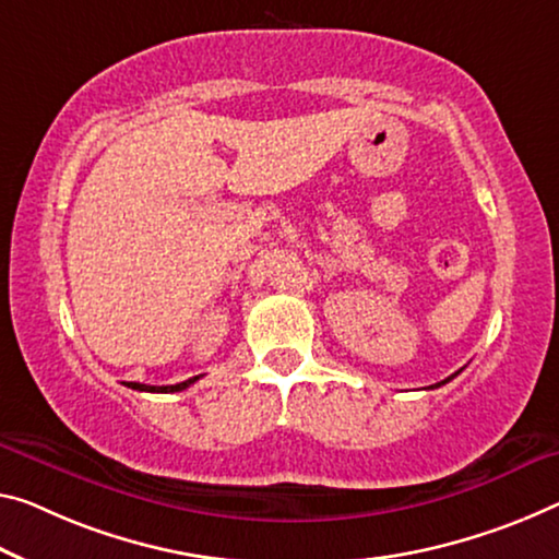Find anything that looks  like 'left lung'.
<instances>
[{"instance_id": "8db88e82", "label": "left lung", "mask_w": 559, "mask_h": 559, "mask_svg": "<svg viewBox=\"0 0 559 559\" xmlns=\"http://www.w3.org/2000/svg\"><path fill=\"white\" fill-rule=\"evenodd\" d=\"M454 377H457V372H454V374H450V377H448V380H442V382H437V384H429V390H435V388H442V384H448L450 380H454Z\"/></svg>"}]
</instances>
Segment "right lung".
Wrapping results in <instances>:
<instances>
[{
  "instance_id": "add662e5",
  "label": "right lung",
  "mask_w": 559,
  "mask_h": 559,
  "mask_svg": "<svg viewBox=\"0 0 559 559\" xmlns=\"http://www.w3.org/2000/svg\"><path fill=\"white\" fill-rule=\"evenodd\" d=\"M200 377L202 374H197V377H190V380L177 382V384H142V382H124V384H127V388L140 390V392H182V390L190 388V384L200 380Z\"/></svg>"
}]
</instances>
